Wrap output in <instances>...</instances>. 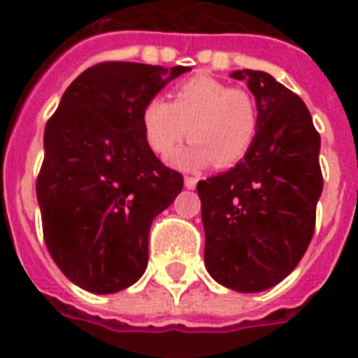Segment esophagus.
Listing matches in <instances>:
<instances>
[{"mask_svg": "<svg viewBox=\"0 0 358 358\" xmlns=\"http://www.w3.org/2000/svg\"><path fill=\"white\" fill-rule=\"evenodd\" d=\"M197 180L199 178H195V176H186V178H184V184H186L187 189H194V187L197 186Z\"/></svg>", "mask_w": 358, "mask_h": 358, "instance_id": "34e87169", "label": "esophagus"}]
</instances>
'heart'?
<instances>
[{"label":"heart","mask_w":358,"mask_h":358,"mask_svg":"<svg viewBox=\"0 0 358 358\" xmlns=\"http://www.w3.org/2000/svg\"><path fill=\"white\" fill-rule=\"evenodd\" d=\"M149 149L166 159L187 134L192 143L174 155L184 169L240 163L259 132V107L253 95L209 74H195L172 90V101L153 97L141 110Z\"/></svg>","instance_id":"b5f03b06"}]
</instances>
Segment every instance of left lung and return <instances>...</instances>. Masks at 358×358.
Returning a JSON list of instances; mask_svg holds the SVG:
<instances>
[{
  "label": "left lung",
  "mask_w": 358,
  "mask_h": 358,
  "mask_svg": "<svg viewBox=\"0 0 358 358\" xmlns=\"http://www.w3.org/2000/svg\"><path fill=\"white\" fill-rule=\"evenodd\" d=\"M259 107L253 148L232 171L199 180L205 264L218 284L255 293L282 282L313 240L322 194L320 134L299 95L263 71H236Z\"/></svg>",
  "instance_id": "left-lung-1"
}]
</instances>
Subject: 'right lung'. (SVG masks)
I'll return each instance as SVG.
<instances>
[{
	"label": "right lung",
	"instance_id": "obj_1",
	"mask_svg": "<svg viewBox=\"0 0 358 358\" xmlns=\"http://www.w3.org/2000/svg\"><path fill=\"white\" fill-rule=\"evenodd\" d=\"M187 66L105 61L66 88L45 124L36 178L43 241L71 282L115 293L138 282L153 218L184 176L149 149L141 110Z\"/></svg>",
	"mask_w": 358,
	"mask_h": 358
}]
</instances>
